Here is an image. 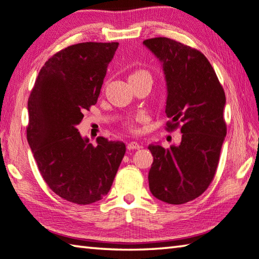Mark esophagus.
Here are the masks:
<instances>
[{"instance_id":"obj_1","label":"esophagus","mask_w":259,"mask_h":259,"mask_svg":"<svg viewBox=\"0 0 259 259\" xmlns=\"http://www.w3.org/2000/svg\"><path fill=\"white\" fill-rule=\"evenodd\" d=\"M128 150L130 151V150H138V149H141V145H139V143H137V142H130L129 144H128Z\"/></svg>"}]
</instances>
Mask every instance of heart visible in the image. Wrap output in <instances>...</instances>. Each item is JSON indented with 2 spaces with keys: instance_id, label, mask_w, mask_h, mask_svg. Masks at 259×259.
Masks as SVG:
<instances>
[{
  "instance_id": "heart-1",
  "label": "heart",
  "mask_w": 259,
  "mask_h": 259,
  "mask_svg": "<svg viewBox=\"0 0 259 259\" xmlns=\"http://www.w3.org/2000/svg\"><path fill=\"white\" fill-rule=\"evenodd\" d=\"M142 75H150L149 72L145 71V70H137L133 72L130 75L129 78H134V77H138V76H142ZM145 120V116L144 115H138V116H136L135 118H131V120L126 121L125 122V126L126 129L133 131V133H135V131H137V125H136V122H139V121H144Z\"/></svg>"
}]
</instances>
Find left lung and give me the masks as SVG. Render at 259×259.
Returning a JSON list of instances; mask_svg holds the SVG:
<instances>
[{
  "mask_svg": "<svg viewBox=\"0 0 259 259\" xmlns=\"http://www.w3.org/2000/svg\"><path fill=\"white\" fill-rule=\"evenodd\" d=\"M162 63L167 83V130L181 124L180 145L151 144L153 163L150 190L162 202L180 205L194 200L214 179L227 134L226 97L214 69L203 53L169 38L144 40Z\"/></svg>",
  "mask_w": 259,
  "mask_h": 259,
  "instance_id": "1",
  "label": "left lung"
}]
</instances>
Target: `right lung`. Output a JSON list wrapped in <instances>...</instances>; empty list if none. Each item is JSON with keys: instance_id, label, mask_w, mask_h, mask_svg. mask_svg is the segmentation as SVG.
<instances>
[{"instance_id": "1", "label": "right lung", "mask_w": 259, "mask_h": 259, "mask_svg": "<svg viewBox=\"0 0 259 259\" xmlns=\"http://www.w3.org/2000/svg\"><path fill=\"white\" fill-rule=\"evenodd\" d=\"M118 42H81L57 52L36 77L28 97L27 142L47 186L68 202L88 205L108 194L125 153L122 142L77 129L97 104Z\"/></svg>"}]
</instances>
